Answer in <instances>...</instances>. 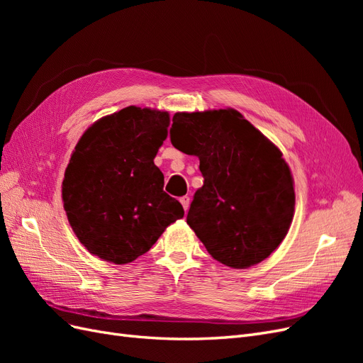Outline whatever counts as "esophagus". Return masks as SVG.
I'll list each match as a JSON object with an SVG mask.
<instances>
[{"mask_svg": "<svg viewBox=\"0 0 363 363\" xmlns=\"http://www.w3.org/2000/svg\"><path fill=\"white\" fill-rule=\"evenodd\" d=\"M180 203H182V206H183V208H184V212H188L189 203H191V199H189V196H188V195L182 196V199H180Z\"/></svg>", "mask_w": 363, "mask_h": 363, "instance_id": "obj_1", "label": "esophagus"}]
</instances>
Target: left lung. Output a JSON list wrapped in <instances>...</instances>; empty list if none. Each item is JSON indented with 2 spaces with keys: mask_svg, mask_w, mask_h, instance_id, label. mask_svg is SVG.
<instances>
[{
  "mask_svg": "<svg viewBox=\"0 0 363 363\" xmlns=\"http://www.w3.org/2000/svg\"><path fill=\"white\" fill-rule=\"evenodd\" d=\"M171 144L200 159L189 227L215 260L248 268L286 236L295 192L280 150L233 108L175 113Z\"/></svg>",
  "mask_w": 363,
  "mask_h": 363,
  "instance_id": "left-lung-1",
  "label": "left lung"
}]
</instances>
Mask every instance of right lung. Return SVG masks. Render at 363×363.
I'll return each instance as SVG.
<instances>
[{"label":"right lung","instance_id":"obj_1","mask_svg":"<svg viewBox=\"0 0 363 363\" xmlns=\"http://www.w3.org/2000/svg\"><path fill=\"white\" fill-rule=\"evenodd\" d=\"M168 125V112L128 106L96 121L72 152L63 207L80 242L106 262L123 265L145 255L184 215L155 164Z\"/></svg>","mask_w":363,"mask_h":363}]
</instances>
